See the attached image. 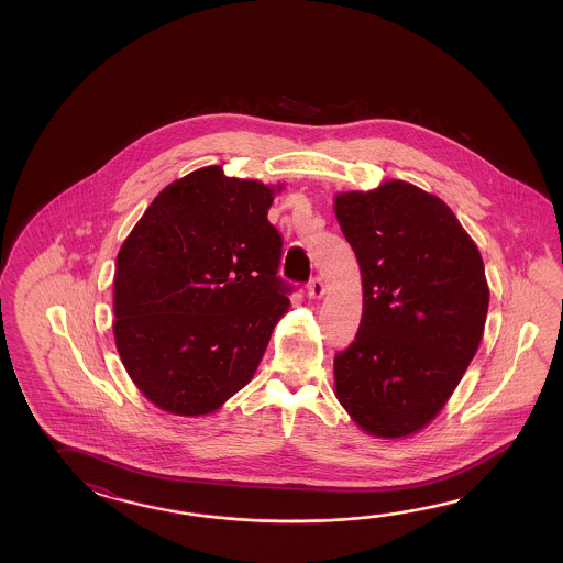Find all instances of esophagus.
I'll use <instances>...</instances> for the list:
<instances>
[{
  "label": "esophagus",
  "mask_w": 563,
  "mask_h": 563,
  "mask_svg": "<svg viewBox=\"0 0 563 563\" xmlns=\"http://www.w3.org/2000/svg\"><path fill=\"white\" fill-rule=\"evenodd\" d=\"M323 294H325V284H323L322 277H313L308 284V296L311 299H320L323 298Z\"/></svg>",
  "instance_id": "obj_1"
}]
</instances>
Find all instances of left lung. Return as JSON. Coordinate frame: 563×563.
<instances>
[{"mask_svg": "<svg viewBox=\"0 0 563 563\" xmlns=\"http://www.w3.org/2000/svg\"><path fill=\"white\" fill-rule=\"evenodd\" d=\"M334 211L362 274V320L334 356L335 398L360 429H424L483 338L489 286L475 241L449 205L405 180L338 192Z\"/></svg>", "mask_w": 563, "mask_h": 563, "instance_id": "left-lung-1", "label": "left lung"}]
</instances>
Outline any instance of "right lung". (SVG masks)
I'll return each instance as SVG.
<instances>
[{
	"label": "right lung",
	"mask_w": 563,
	"mask_h": 563,
	"mask_svg": "<svg viewBox=\"0 0 563 563\" xmlns=\"http://www.w3.org/2000/svg\"><path fill=\"white\" fill-rule=\"evenodd\" d=\"M282 187L197 168L156 195L120 247L117 350L170 415H209L250 383L289 310L282 235L267 221Z\"/></svg>",
	"instance_id": "right-lung-1"
}]
</instances>
